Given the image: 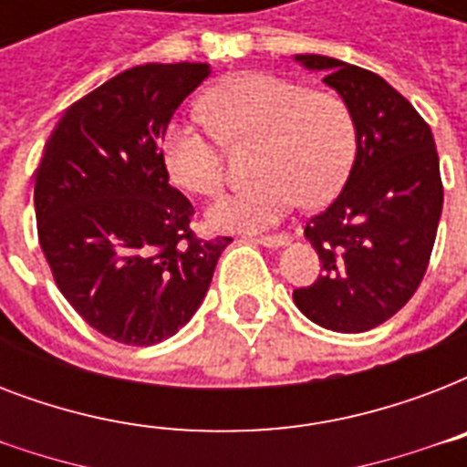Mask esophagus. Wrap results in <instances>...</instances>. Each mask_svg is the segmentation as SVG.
<instances>
[{"label": "esophagus", "mask_w": 467, "mask_h": 467, "mask_svg": "<svg viewBox=\"0 0 467 467\" xmlns=\"http://www.w3.org/2000/svg\"><path fill=\"white\" fill-rule=\"evenodd\" d=\"M252 242L262 244V247L276 249V247H284L285 242H288V237H285V234H264V237H254Z\"/></svg>", "instance_id": "1"}]
</instances>
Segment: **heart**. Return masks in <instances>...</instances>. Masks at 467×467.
Wrapping results in <instances>:
<instances>
[{
    "label": "heart",
    "instance_id": "1",
    "mask_svg": "<svg viewBox=\"0 0 467 467\" xmlns=\"http://www.w3.org/2000/svg\"><path fill=\"white\" fill-rule=\"evenodd\" d=\"M209 116H179L161 135V161L179 189L218 196L225 183L223 138L259 142L256 176L213 205L208 218L223 230L276 225L303 201L319 205L344 186L356 160V123L348 106L329 91L266 72L227 79L203 99ZM219 130L215 131L214 128Z\"/></svg>",
    "mask_w": 467,
    "mask_h": 467
}]
</instances>
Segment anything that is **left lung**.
Masks as SVG:
<instances>
[{"instance_id": "1", "label": "left lung", "mask_w": 467, "mask_h": 467, "mask_svg": "<svg viewBox=\"0 0 467 467\" xmlns=\"http://www.w3.org/2000/svg\"><path fill=\"white\" fill-rule=\"evenodd\" d=\"M325 72L356 123V160L329 208L307 220L322 274L293 300L315 325L356 334L390 319L420 288L443 208L434 135L383 77L327 55H296Z\"/></svg>"}]
</instances>
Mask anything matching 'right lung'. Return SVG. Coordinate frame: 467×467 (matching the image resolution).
<instances>
[{"label": "right lung", "instance_id": "1", "mask_svg": "<svg viewBox=\"0 0 467 467\" xmlns=\"http://www.w3.org/2000/svg\"><path fill=\"white\" fill-rule=\"evenodd\" d=\"M211 75L205 62L138 65L69 106L36 169L38 242L67 303L128 347H152L203 303L230 237L198 240L169 183L161 135Z\"/></svg>", "mask_w": 467, "mask_h": 467}]
</instances>
